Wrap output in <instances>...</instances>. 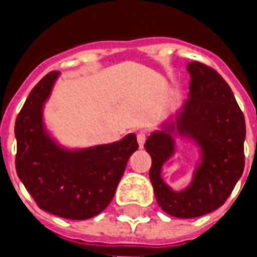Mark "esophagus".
<instances>
[{"mask_svg":"<svg viewBox=\"0 0 257 257\" xmlns=\"http://www.w3.org/2000/svg\"><path fill=\"white\" fill-rule=\"evenodd\" d=\"M137 142H139V146H140V147H143L144 143H146V134H144L143 132L137 133Z\"/></svg>","mask_w":257,"mask_h":257,"instance_id":"obj_1","label":"esophagus"}]
</instances>
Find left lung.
<instances>
[{
    "label": "left lung",
    "mask_w": 257,
    "mask_h": 257,
    "mask_svg": "<svg viewBox=\"0 0 257 257\" xmlns=\"http://www.w3.org/2000/svg\"><path fill=\"white\" fill-rule=\"evenodd\" d=\"M189 98L176 123L154 132L146 140L152 157L150 180L156 200L174 217L192 219L219 209L227 200L244 169L246 124L229 84L209 65L192 61ZM190 137L201 147L202 162L193 182L182 192H173L161 179V167L174 153L171 132Z\"/></svg>",
    "instance_id": "1"
}]
</instances>
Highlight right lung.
Listing matches in <instances>:
<instances>
[{"label":"right lung","instance_id":"add662e5","mask_svg":"<svg viewBox=\"0 0 257 257\" xmlns=\"http://www.w3.org/2000/svg\"><path fill=\"white\" fill-rule=\"evenodd\" d=\"M57 71L40 80L15 120V169L25 189L45 212L84 220L101 213L113 200L130 156L139 149L134 134L111 144L67 150L45 132L43 107Z\"/></svg>","mask_w":257,"mask_h":257}]
</instances>
